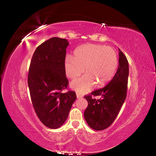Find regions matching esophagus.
Listing matches in <instances>:
<instances>
[{"label":"esophagus","instance_id":"1","mask_svg":"<svg viewBox=\"0 0 156 156\" xmlns=\"http://www.w3.org/2000/svg\"><path fill=\"white\" fill-rule=\"evenodd\" d=\"M76 95H77V98H78V99H79V98H82V96H81V95H79V94H77Z\"/></svg>","mask_w":156,"mask_h":156}]
</instances>
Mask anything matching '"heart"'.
Listing matches in <instances>:
<instances>
[{
  "mask_svg": "<svg viewBox=\"0 0 156 156\" xmlns=\"http://www.w3.org/2000/svg\"><path fill=\"white\" fill-rule=\"evenodd\" d=\"M119 66L116 52L111 47L99 44H86L74 51V56L68 55L64 59L66 74L75 78L84 72L86 75L74 79L71 87L80 94L90 92L98 83L102 87L114 77Z\"/></svg>",
  "mask_w": 156,
  "mask_h": 156,
  "instance_id": "1",
  "label": "heart"
}]
</instances>
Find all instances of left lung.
I'll use <instances>...</instances> for the list:
<instances>
[{
  "label": "left lung",
  "mask_w": 156,
  "mask_h": 156,
  "mask_svg": "<svg viewBox=\"0 0 156 156\" xmlns=\"http://www.w3.org/2000/svg\"><path fill=\"white\" fill-rule=\"evenodd\" d=\"M119 63L115 75L107 85L84 96L88 101V107L84 112V119L94 130H103L109 127L126 98L129 64L120 49ZM92 95H101L102 98L96 100L91 98Z\"/></svg>",
  "instance_id": "obj_1"
}]
</instances>
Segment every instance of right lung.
<instances>
[{
	"instance_id": "add662e5",
	"label": "right lung",
	"mask_w": 156,
	"mask_h": 156,
	"mask_svg": "<svg viewBox=\"0 0 156 156\" xmlns=\"http://www.w3.org/2000/svg\"><path fill=\"white\" fill-rule=\"evenodd\" d=\"M69 43L54 37L42 43L33 54L28 85L36 115L45 126L57 129L66 120L77 98L74 91L62 93L69 84L64 59Z\"/></svg>"
}]
</instances>
